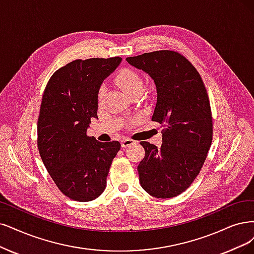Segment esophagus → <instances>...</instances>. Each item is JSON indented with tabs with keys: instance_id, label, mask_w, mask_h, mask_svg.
Wrapping results in <instances>:
<instances>
[{
	"instance_id": "obj_1",
	"label": "esophagus",
	"mask_w": 254,
	"mask_h": 254,
	"mask_svg": "<svg viewBox=\"0 0 254 254\" xmlns=\"http://www.w3.org/2000/svg\"><path fill=\"white\" fill-rule=\"evenodd\" d=\"M135 143H136L135 140L129 139V138H125V139L121 140V146H122V147H128V146L133 145V144H135Z\"/></svg>"
}]
</instances>
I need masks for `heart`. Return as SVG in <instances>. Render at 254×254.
<instances>
[{
  "label": "heart",
  "instance_id": "obj_1",
  "mask_svg": "<svg viewBox=\"0 0 254 254\" xmlns=\"http://www.w3.org/2000/svg\"><path fill=\"white\" fill-rule=\"evenodd\" d=\"M115 81L118 86L124 90L129 96L135 94H140L143 91L144 81L141 75L134 69L122 68L117 71L115 75ZM106 89L105 87H100L97 91V100L101 102L105 96Z\"/></svg>",
  "mask_w": 254,
  "mask_h": 254
}]
</instances>
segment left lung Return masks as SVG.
<instances>
[{"label": "left lung", "mask_w": 254, "mask_h": 254, "mask_svg": "<svg viewBox=\"0 0 254 254\" xmlns=\"http://www.w3.org/2000/svg\"><path fill=\"white\" fill-rule=\"evenodd\" d=\"M127 61L154 79L158 96L152 120L164 127L161 147L140 142L145 151L137 167L140 184L155 198H174L194 181L212 142L207 90L193 64L177 51H153Z\"/></svg>", "instance_id": "1"}]
</instances>
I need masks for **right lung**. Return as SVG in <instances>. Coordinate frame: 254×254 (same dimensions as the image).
I'll return each instance as SVG.
<instances>
[{
  "instance_id": "add662e5",
  "label": "right lung",
  "mask_w": 254,
  "mask_h": 254,
  "mask_svg": "<svg viewBox=\"0 0 254 254\" xmlns=\"http://www.w3.org/2000/svg\"><path fill=\"white\" fill-rule=\"evenodd\" d=\"M121 58L75 60L56 70L45 88L37 119V147L58 189L78 202L95 200L107 186L118 141L87 135L97 117V91Z\"/></svg>"
}]
</instances>
